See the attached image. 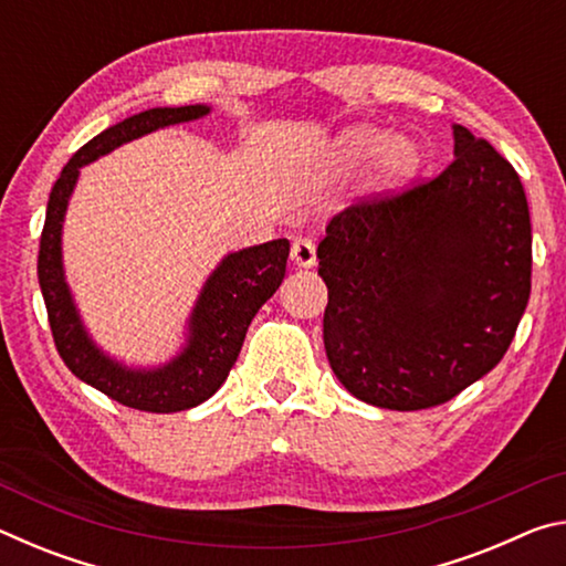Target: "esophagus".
Instances as JSON below:
<instances>
[{"mask_svg":"<svg viewBox=\"0 0 566 566\" xmlns=\"http://www.w3.org/2000/svg\"><path fill=\"white\" fill-rule=\"evenodd\" d=\"M292 262L300 266V270H310V266L317 264V247H314L312 239H306V237L294 239Z\"/></svg>","mask_w":566,"mask_h":566,"instance_id":"1","label":"esophagus"}]
</instances>
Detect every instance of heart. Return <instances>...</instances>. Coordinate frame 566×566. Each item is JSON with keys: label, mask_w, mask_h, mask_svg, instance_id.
<instances>
[{"label": "heart", "mask_w": 566, "mask_h": 566, "mask_svg": "<svg viewBox=\"0 0 566 566\" xmlns=\"http://www.w3.org/2000/svg\"><path fill=\"white\" fill-rule=\"evenodd\" d=\"M389 132L381 127H371V124H364V127H354L342 139V151L352 161H367L381 155L385 148V157H381L379 165V181L385 187L401 185V181L415 175L419 151L411 145L409 139H395L389 145Z\"/></svg>", "instance_id": "heart-1"}]
</instances>
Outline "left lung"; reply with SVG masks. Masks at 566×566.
Instances as JSON below:
<instances>
[{
	"mask_svg": "<svg viewBox=\"0 0 566 566\" xmlns=\"http://www.w3.org/2000/svg\"><path fill=\"white\" fill-rule=\"evenodd\" d=\"M327 284L324 349L367 405H444L510 349L532 292L522 179L454 124L442 175L342 209L317 247Z\"/></svg>",
	"mask_w": 566,
	"mask_h": 566,
	"instance_id": "obj_1",
	"label": "left lung"
}]
</instances>
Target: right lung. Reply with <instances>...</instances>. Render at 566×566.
<instances>
[{
	"mask_svg": "<svg viewBox=\"0 0 566 566\" xmlns=\"http://www.w3.org/2000/svg\"><path fill=\"white\" fill-rule=\"evenodd\" d=\"M207 112L209 107L205 104L147 109L90 139L66 161L60 179L54 181L40 239L36 274H40L46 317H50L54 347L60 357L74 377L99 389L102 395L124 407L155 411V415H169V411L202 405L224 385L254 314L280 290L286 272V256H290V242L274 239V242L227 254L207 280L195 312H191L189 344L185 352L171 359L167 367L134 371L104 357L82 327L62 272V222L66 202H70L76 177H80V167L107 155L124 142L142 137V134L169 127V124L199 119Z\"/></svg>",
	"mask_w": 566,
	"mask_h": 566,
	"instance_id": "add662e5",
	"label": "right lung"
}]
</instances>
